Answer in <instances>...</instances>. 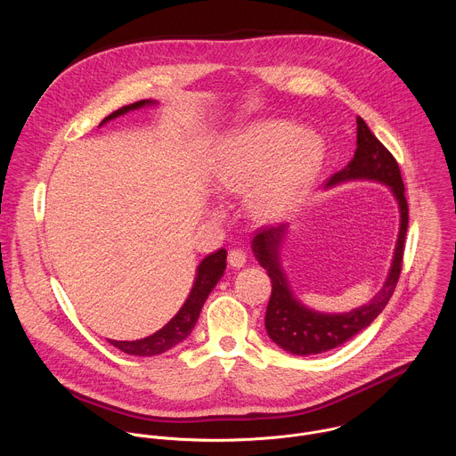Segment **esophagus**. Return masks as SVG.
<instances>
[{
  "label": "esophagus",
  "instance_id": "obj_1",
  "mask_svg": "<svg viewBox=\"0 0 456 456\" xmlns=\"http://www.w3.org/2000/svg\"><path fill=\"white\" fill-rule=\"evenodd\" d=\"M227 262H229L231 267L241 269V267L247 264V254H245L241 248H232V250H229Z\"/></svg>",
  "mask_w": 456,
  "mask_h": 456
}]
</instances>
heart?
<instances>
[{
    "instance_id": "heart-1",
    "label": "heart",
    "mask_w": 456,
    "mask_h": 456,
    "mask_svg": "<svg viewBox=\"0 0 456 456\" xmlns=\"http://www.w3.org/2000/svg\"><path fill=\"white\" fill-rule=\"evenodd\" d=\"M324 144L294 124L265 120L229 141L213 167V187L224 197L248 191V208L259 218L292 209L315 182Z\"/></svg>"
}]
</instances>
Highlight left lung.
<instances>
[{
    "label": "left lung",
    "mask_w": 456,
    "mask_h": 456,
    "mask_svg": "<svg viewBox=\"0 0 456 456\" xmlns=\"http://www.w3.org/2000/svg\"><path fill=\"white\" fill-rule=\"evenodd\" d=\"M348 180H373L387 185L389 191L394 192L401 213L392 267H389L382 289L366 305L345 314H322L305 306L294 296L280 262V248L285 236L289 234V224L265 227L252 240V252L257 264L267 271L273 281V294L265 314L267 334L278 346L294 355H315L334 350L350 341L361 330L368 329L371 321L384 310L389 297L394 296L401 276L404 238L408 231V202L404 197L401 169L394 155L370 132L368 124L361 117H357L355 155L345 169L330 176L327 187Z\"/></svg>",
    "instance_id": "1"
}]
</instances>
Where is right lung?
Wrapping results in <instances>:
<instances>
[{
  "label": "right lung",
  "mask_w": 456,
  "mask_h": 456,
  "mask_svg": "<svg viewBox=\"0 0 456 456\" xmlns=\"http://www.w3.org/2000/svg\"><path fill=\"white\" fill-rule=\"evenodd\" d=\"M157 104V101L146 99V101H139L134 104L122 106L118 110H115L113 113H110L106 118H102V124H106L111 118H117L127 111L132 110H139L144 106H153ZM225 259H227V250L220 248L209 256H206L200 265L197 267V278L192 281L191 292L185 299V303L182 305V308L175 314V317L164 324L160 330H157L155 334L144 338V339H137V341H113L110 339V345H113L115 348H118L124 354L129 355H139V357H151V355H159L164 354L167 350H171L173 346H176L178 343H182L194 329L197 324L202 306L208 299V296L211 294V290L216 287V283L222 280L224 273H225Z\"/></svg>",
  "instance_id": "add662e5"
}]
</instances>
